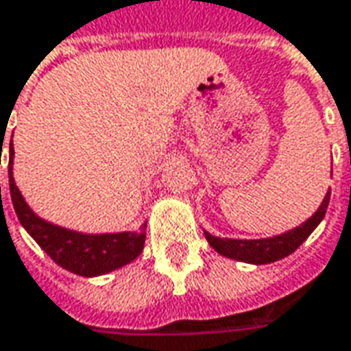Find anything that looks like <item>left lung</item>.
<instances>
[{
	"label": "left lung",
	"instance_id": "obj_1",
	"mask_svg": "<svg viewBox=\"0 0 351 351\" xmlns=\"http://www.w3.org/2000/svg\"><path fill=\"white\" fill-rule=\"evenodd\" d=\"M330 190L325 195V199L319 205L317 213L312 218H308L302 226L295 228L287 234L276 235V237H268V239H220L205 232V237L209 245L222 256L234 258V261L251 262V264H269V262L281 261L289 256L291 252H295L300 245L308 239V235L312 234L317 228L327 207H329Z\"/></svg>",
	"mask_w": 351,
	"mask_h": 351
}]
</instances>
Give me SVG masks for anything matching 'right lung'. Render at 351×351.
<instances>
[{
    "label": "right lung",
    "mask_w": 351,
    "mask_h": 351,
    "mask_svg": "<svg viewBox=\"0 0 351 351\" xmlns=\"http://www.w3.org/2000/svg\"><path fill=\"white\" fill-rule=\"evenodd\" d=\"M13 141L9 146V190L16 217L26 232L38 241V245L49 256L68 271L77 276L93 278L102 276L112 269H117L134 261L144 249L146 234L121 232V234L89 235L72 232L66 228L49 224L41 220L34 210L26 205V201L19 192L13 178Z\"/></svg>",
    "instance_id": "1"
}]
</instances>
